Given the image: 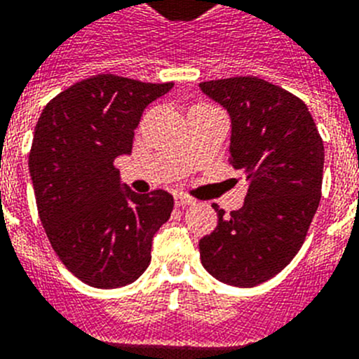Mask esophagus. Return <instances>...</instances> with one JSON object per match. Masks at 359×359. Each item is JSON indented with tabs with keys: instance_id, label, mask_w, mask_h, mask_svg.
I'll use <instances>...</instances> for the list:
<instances>
[{
	"instance_id": "esophagus-1",
	"label": "esophagus",
	"mask_w": 359,
	"mask_h": 359,
	"mask_svg": "<svg viewBox=\"0 0 359 359\" xmlns=\"http://www.w3.org/2000/svg\"><path fill=\"white\" fill-rule=\"evenodd\" d=\"M193 198L191 197H188V195H186V193H177L175 195V205H179V208H184V205H189V204H193Z\"/></svg>"
}]
</instances>
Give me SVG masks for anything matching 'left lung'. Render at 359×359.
<instances>
[{
  "instance_id": "left-lung-1",
  "label": "left lung",
  "mask_w": 359,
  "mask_h": 359,
  "mask_svg": "<svg viewBox=\"0 0 359 359\" xmlns=\"http://www.w3.org/2000/svg\"><path fill=\"white\" fill-rule=\"evenodd\" d=\"M201 90L231 117L229 162L245 173L244 205L218 210L201 238V262L220 282L255 287L278 274L304 244L322 198L323 141L309 108L253 76L205 81Z\"/></svg>"
}]
</instances>
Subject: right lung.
Returning a JSON list of instances; mask_svg holds the SVG:
<instances>
[{
  "instance_id": "right-lung-1",
  "label": "right lung",
  "mask_w": 359,
  "mask_h": 359,
  "mask_svg": "<svg viewBox=\"0 0 359 359\" xmlns=\"http://www.w3.org/2000/svg\"><path fill=\"white\" fill-rule=\"evenodd\" d=\"M171 88L101 74L55 95L36 124L29 170L37 213L55 255L92 287L135 282L173 211L170 193L132 191L114 164L132 154L146 106Z\"/></svg>"
}]
</instances>
